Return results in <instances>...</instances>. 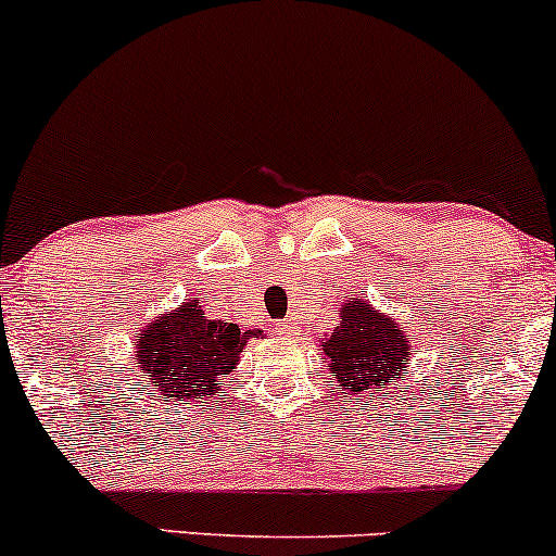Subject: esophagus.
I'll use <instances>...</instances> for the list:
<instances>
[{
    "label": "esophagus",
    "mask_w": 556,
    "mask_h": 556,
    "mask_svg": "<svg viewBox=\"0 0 556 556\" xmlns=\"http://www.w3.org/2000/svg\"><path fill=\"white\" fill-rule=\"evenodd\" d=\"M277 329H279V334H282V340H290V337L298 334V327L292 321H287V318L285 321H279Z\"/></svg>",
    "instance_id": "34e87169"
}]
</instances>
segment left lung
<instances>
[{"instance_id": "8db88e82", "label": "left lung", "mask_w": 556, "mask_h": 556, "mask_svg": "<svg viewBox=\"0 0 556 556\" xmlns=\"http://www.w3.org/2000/svg\"><path fill=\"white\" fill-rule=\"evenodd\" d=\"M321 361L340 389L368 397L387 394L394 381L405 379L416 350L397 318L379 314L368 300L348 298L340 308V324L318 342Z\"/></svg>"}]
</instances>
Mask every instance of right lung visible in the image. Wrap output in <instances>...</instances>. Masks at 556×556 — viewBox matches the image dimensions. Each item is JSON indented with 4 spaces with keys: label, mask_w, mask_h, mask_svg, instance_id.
I'll return each instance as SVG.
<instances>
[{
    "label": "right lung",
    "mask_w": 556,
    "mask_h": 556,
    "mask_svg": "<svg viewBox=\"0 0 556 556\" xmlns=\"http://www.w3.org/2000/svg\"><path fill=\"white\" fill-rule=\"evenodd\" d=\"M253 337H264V331L216 321L203 314L198 300H185L180 308L159 314L140 329L136 340L140 379H149L151 394L201 400L219 389Z\"/></svg>",
    "instance_id": "add662e5"
}]
</instances>
